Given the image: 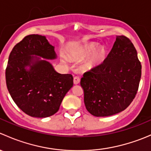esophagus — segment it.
<instances>
[{"label": "esophagus", "instance_id": "obj_1", "mask_svg": "<svg viewBox=\"0 0 151 151\" xmlns=\"http://www.w3.org/2000/svg\"><path fill=\"white\" fill-rule=\"evenodd\" d=\"M80 82V77H78V76H76V77H74V83L75 85H77L79 84Z\"/></svg>", "mask_w": 151, "mask_h": 151}]
</instances>
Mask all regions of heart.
<instances>
[{
    "label": "heart",
    "instance_id": "heart-1",
    "mask_svg": "<svg viewBox=\"0 0 151 151\" xmlns=\"http://www.w3.org/2000/svg\"><path fill=\"white\" fill-rule=\"evenodd\" d=\"M105 50L103 47H97L92 43H88L80 47L72 52V57L76 59H83L89 55L86 62L88 68H93L99 66L105 58Z\"/></svg>",
    "mask_w": 151,
    "mask_h": 151
}]
</instances>
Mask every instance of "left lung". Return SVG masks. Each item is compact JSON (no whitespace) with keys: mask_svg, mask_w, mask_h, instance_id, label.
Returning a JSON list of instances; mask_svg holds the SVG:
<instances>
[{"mask_svg":"<svg viewBox=\"0 0 151 151\" xmlns=\"http://www.w3.org/2000/svg\"><path fill=\"white\" fill-rule=\"evenodd\" d=\"M141 73L132 42L126 36H118L104 62L81 78L87 110L94 116L106 117L126 109L137 93Z\"/></svg>","mask_w":151,"mask_h":151,"instance_id":"left-lung-1","label":"left lung"}]
</instances>
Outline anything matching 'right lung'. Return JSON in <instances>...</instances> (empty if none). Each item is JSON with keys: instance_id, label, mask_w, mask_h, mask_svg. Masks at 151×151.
<instances>
[{"instance_id": "1", "label": "right lung", "mask_w": 151, "mask_h": 151, "mask_svg": "<svg viewBox=\"0 0 151 151\" xmlns=\"http://www.w3.org/2000/svg\"><path fill=\"white\" fill-rule=\"evenodd\" d=\"M54 49L45 36L31 34L17 44L9 57L8 91L18 107L31 117L47 118L56 113L73 86L71 74H59L50 62L36 57L56 58Z\"/></svg>"}]
</instances>
